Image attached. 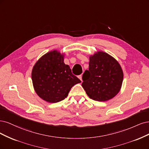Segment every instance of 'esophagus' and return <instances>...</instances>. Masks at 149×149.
Listing matches in <instances>:
<instances>
[{
    "mask_svg": "<svg viewBox=\"0 0 149 149\" xmlns=\"http://www.w3.org/2000/svg\"><path fill=\"white\" fill-rule=\"evenodd\" d=\"M79 79H80L81 81H82V75H80L79 76Z\"/></svg>",
    "mask_w": 149,
    "mask_h": 149,
    "instance_id": "1",
    "label": "esophagus"
}]
</instances>
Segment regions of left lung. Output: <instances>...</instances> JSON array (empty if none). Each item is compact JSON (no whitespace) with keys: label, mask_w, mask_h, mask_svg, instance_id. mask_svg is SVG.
<instances>
[{"label":"left lung","mask_w":149,"mask_h":149,"mask_svg":"<svg viewBox=\"0 0 149 149\" xmlns=\"http://www.w3.org/2000/svg\"><path fill=\"white\" fill-rule=\"evenodd\" d=\"M123 77L118 61L107 52L98 51L89 57V68L83 74L81 86L91 99L106 102L119 92Z\"/></svg>","instance_id":"1"}]
</instances>
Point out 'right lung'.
<instances>
[{"instance_id": "1", "label": "right lung", "mask_w": 149, "mask_h": 149, "mask_svg": "<svg viewBox=\"0 0 149 149\" xmlns=\"http://www.w3.org/2000/svg\"><path fill=\"white\" fill-rule=\"evenodd\" d=\"M64 53L52 50L41 56L31 72L33 88L36 94L49 103H57L68 97L71 88L80 83L64 63Z\"/></svg>"}]
</instances>
